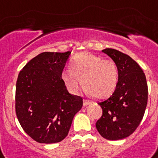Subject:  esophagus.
<instances>
[{
  "mask_svg": "<svg viewBox=\"0 0 158 158\" xmlns=\"http://www.w3.org/2000/svg\"><path fill=\"white\" fill-rule=\"evenodd\" d=\"M90 104H91V102L89 101V100H84L83 101V106H87L90 105Z\"/></svg>",
  "mask_w": 158,
  "mask_h": 158,
  "instance_id": "obj_1",
  "label": "esophagus"
}]
</instances>
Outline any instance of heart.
I'll return each mask as SVG.
<instances>
[{"label": "heart", "mask_w": 158, "mask_h": 158, "mask_svg": "<svg viewBox=\"0 0 158 158\" xmlns=\"http://www.w3.org/2000/svg\"><path fill=\"white\" fill-rule=\"evenodd\" d=\"M61 78L72 94H77L83 85L90 94L98 98L111 95L117 87L118 69L114 61L90 52L76 55L71 68L62 71Z\"/></svg>", "instance_id": "obj_1"}]
</instances>
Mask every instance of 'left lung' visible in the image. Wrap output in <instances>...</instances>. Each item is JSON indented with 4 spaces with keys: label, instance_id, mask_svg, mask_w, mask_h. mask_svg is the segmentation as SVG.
<instances>
[{
    "label": "left lung",
    "instance_id": "left-lung-1",
    "mask_svg": "<svg viewBox=\"0 0 158 158\" xmlns=\"http://www.w3.org/2000/svg\"><path fill=\"white\" fill-rule=\"evenodd\" d=\"M117 64L118 81L114 92L108 99L99 102L102 115L96 128L107 140L127 138L139 126L148 100L145 73L128 55L112 48L102 50Z\"/></svg>",
    "mask_w": 158,
    "mask_h": 158
}]
</instances>
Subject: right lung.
Instances as JSON below:
<instances>
[{"label": "right lung", "instance_id": "right-lung-1", "mask_svg": "<svg viewBox=\"0 0 158 158\" xmlns=\"http://www.w3.org/2000/svg\"><path fill=\"white\" fill-rule=\"evenodd\" d=\"M71 52H43L20 71L16 114L28 136L40 143H56L67 137L83 98L70 94L61 74Z\"/></svg>", "mask_w": 158, "mask_h": 158}]
</instances>
